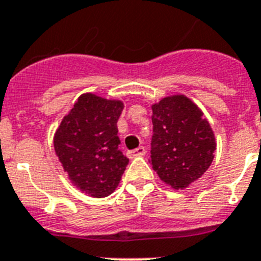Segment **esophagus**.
<instances>
[{"mask_svg":"<svg viewBox=\"0 0 261 261\" xmlns=\"http://www.w3.org/2000/svg\"><path fill=\"white\" fill-rule=\"evenodd\" d=\"M146 147H143V146H140V147H138V148H135V149H133V151H128L127 152V156L128 158H137V156H143V155H146Z\"/></svg>","mask_w":261,"mask_h":261,"instance_id":"obj_1","label":"esophagus"}]
</instances>
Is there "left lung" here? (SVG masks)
Masks as SVG:
<instances>
[{
  "mask_svg": "<svg viewBox=\"0 0 261 261\" xmlns=\"http://www.w3.org/2000/svg\"><path fill=\"white\" fill-rule=\"evenodd\" d=\"M153 134L149 163L174 189L198 180L212 164L215 138L202 112L188 97H165L152 105Z\"/></svg>",
  "mask_w": 261,
  "mask_h": 261,
  "instance_id": "8db88e82",
  "label": "left lung"
}]
</instances>
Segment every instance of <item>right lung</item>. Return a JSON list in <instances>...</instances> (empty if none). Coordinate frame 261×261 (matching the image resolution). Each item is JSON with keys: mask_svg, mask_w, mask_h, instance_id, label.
Instances as JSON below:
<instances>
[{"mask_svg": "<svg viewBox=\"0 0 261 261\" xmlns=\"http://www.w3.org/2000/svg\"><path fill=\"white\" fill-rule=\"evenodd\" d=\"M123 103L92 93L79 97L56 130L54 147L69 180L90 197L112 194L128 159L118 146V118Z\"/></svg>", "mask_w": 261, "mask_h": 261, "instance_id": "1", "label": "right lung"}]
</instances>
